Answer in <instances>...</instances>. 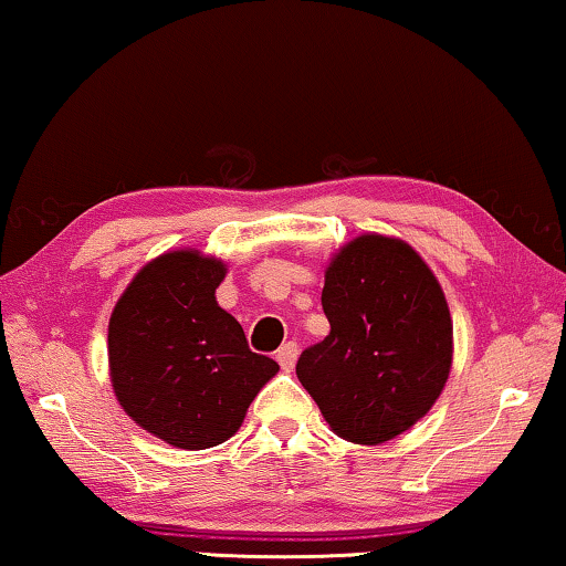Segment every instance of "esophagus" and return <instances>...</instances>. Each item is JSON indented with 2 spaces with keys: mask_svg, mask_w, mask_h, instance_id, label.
<instances>
[{
  "mask_svg": "<svg viewBox=\"0 0 566 566\" xmlns=\"http://www.w3.org/2000/svg\"><path fill=\"white\" fill-rule=\"evenodd\" d=\"M275 359H277V364H281V367H283L285 371H291L295 359H298V344H295V342H285V344L281 346V349L275 352Z\"/></svg>",
  "mask_w": 566,
  "mask_h": 566,
  "instance_id": "esophagus-1",
  "label": "esophagus"
}]
</instances>
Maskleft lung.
Instances as JSON below:
<instances>
[{
	"instance_id": "8db88e82",
	"label": "left lung",
	"mask_w": 566,
	"mask_h": 566,
	"mask_svg": "<svg viewBox=\"0 0 566 566\" xmlns=\"http://www.w3.org/2000/svg\"><path fill=\"white\" fill-rule=\"evenodd\" d=\"M321 306L332 332L295 374L338 438L379 446L428 415L453 361V321L424 260L361 234L328 265Z\"/></svg>"
}]
</instances>
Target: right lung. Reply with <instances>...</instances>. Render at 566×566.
<instances>
[{"instance_id": "1", "label": "right lung", "mask_w": 566, "mask_h": 566, "mask_svg": "<svg viewBox=\"0 0 566 566\" xmlns=\"http://www.w3.org/2000/svg\"><path fill=\"white\" fill-rule=\"evenodd\" d=\"M224 273L220 260L174 250L142 268L113 308V392L128 417L174 448L205 450L232 438L277 371L217 306Z\"/></svg>"}]
</instances>
